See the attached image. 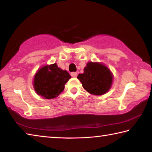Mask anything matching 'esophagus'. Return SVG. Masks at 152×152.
Wrapping results in <instances>:
<instances>
[{
  "label": "esophagus",
  "mask_w": 152,
  "mask_h": 152,
  "mask_svg": "<svg viewBox=\"0 0 152 152\" xmlns=\"http://www.w3.org/2000/svg\"><path fill=\"white\" fill-rule=\"evenodd\" d=\"M71 76L72 77H73V78H76L77 76H78V74H77V72H72Z\"/></svg>",
  "instance_id": "1"
}]
</instances>
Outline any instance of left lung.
Wrapping results in <instances>:
<instances>
[{
    "mask_svg": "<svg viewBox=\"0 0 152 152\" xmlns=\"http://www.w3.org/2000/svg\"><path fill=\"white\" fill-rule=\"evenodd\" d=\"M77 78L84 90L90 94L102 95L109 91L113 80V73L103 64L89 61L84 69V73Z\"/></svg>",
    "mask_w": 152,
    "mask_h": 152,
    "instance_id": "left-lung-1",
    "label": "left lung"
}]
</instances>
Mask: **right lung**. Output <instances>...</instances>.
I'll return each instance as SVG.
<instances>
[{"label":"right lung","instance_id":"1","mask_svg":"<svg viewBox=\"0 0 152 152\" xmlns=\"http://www.w3.org/2000/svg\"><path fill=\"white\" fill-rule=\"evenodd\" d=\"M70 78L68 72L58 68L57 64L54 63L38 69L33 85L38 95L45 99H55L64 91L65 84Z\"/></svg>","mask_w":152,"mask_h":152}]
</instances>
